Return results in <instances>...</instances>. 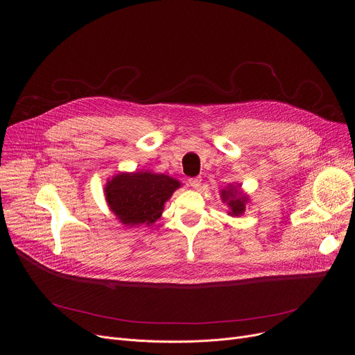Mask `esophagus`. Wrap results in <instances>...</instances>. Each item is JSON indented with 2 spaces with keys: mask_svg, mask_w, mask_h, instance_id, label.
<instances>
[{
  "mask_svg": "<svg viewBox=\"0 0 355 355\" xmlns=\"http://www.w3.org/2000/svg\"><path fill=\"white\" fill-rule=\"evenodd\" d=\"M188 182H189V185L192 188H199L200 184H202V178L200 177H193V178H189Z\"/></svg>",
  "mask_w": 355,
  "mask_h": 355,
  "instance_id": "esophagus-1",
  "label": "esophagus"
}]
</instances>
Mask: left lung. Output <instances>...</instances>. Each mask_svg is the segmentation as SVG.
I'll return each mask as SVG.
<instances>
[{
    "label": "left lung",
    "mask_w": 355,
    "mask_h": 355,
    "mask_svg": "<svg viewBox=\"0 0 355 355\" xmlns=\"http://www.w3.org/2000/svg\"><path fill=\"white\" fill-rule=\"evenodd\" d=\"M239 189H240V185L234 187L230 184L226 189H222V192H220L222 200L226 202L227 207L230 208L229 215H232V216L243 215L245 211V204L248 200V198L244 196Z\"/></svg>",
    "instance_id": "obj_1"
}]
</instances>
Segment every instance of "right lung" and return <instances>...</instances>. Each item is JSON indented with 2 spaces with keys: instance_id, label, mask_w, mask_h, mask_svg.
I'll list each match as a JSON object with an SVG mask.
<instances>
[{
  "instance_id": "obj_1",
  "label": "right lung",
  "mask_w": 355,
  "mask_h": 355,
  "mask_svg": "<svg viewBox=\"0 0 355 355\" xmlns=\"http://www.w3.org/2000/svg\"><path fill=\"white\" fill-rule=\"evenodd\" d=\"M180 181L166 174L150 171L121 173L105 185V196L110 209L125 226L153 225L160 219L166 200Z\"/></svg>"
}]
</instances>
